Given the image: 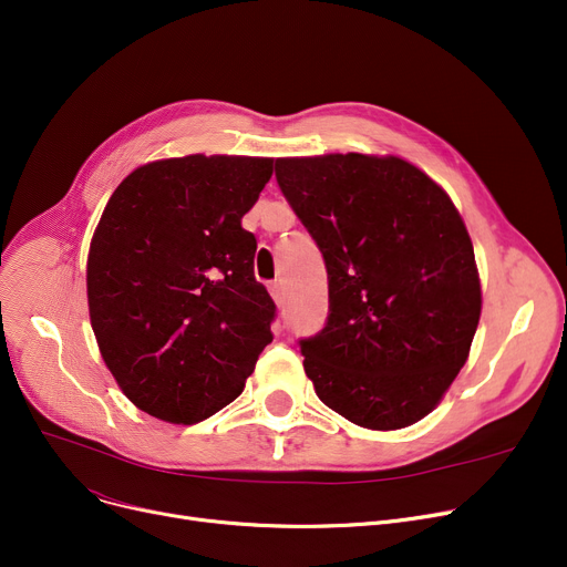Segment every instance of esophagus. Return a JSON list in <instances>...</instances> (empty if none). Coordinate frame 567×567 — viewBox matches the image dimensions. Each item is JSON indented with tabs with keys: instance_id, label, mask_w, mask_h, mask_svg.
I'll return each mask as SVG.
<instances>
[{
	"instance_id": "34e87169",
	"label": "esophagus",
	"mask_w": 567,
	"mask_h": 567,
	"mask_svg": "<svg viewBox=\"0 0 567 567\" xmlns=\"http://www.w3.org/2000/svg\"><path fill=\"white\" fill-rule=\"evenodd\" d=\"M268 291H271V296H274V301L280 306L282 301H285V287L280 285V282H274L271 287H268Z\"/></svg>"
}]
</instances>
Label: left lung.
<instances>
[{
    "mask_svg": "<svg viewBox=\"0 0 567 567\" xmlns=\"http://www.w3.org/2000/svg\"><path fill=\"white\" fill-rule=\"evenodd\" d=\"M276 176L329 271V321L301 342L317 398L365 430L423 421L464 368L483 310L457 206L393 154L278 158Z\"/></svg>",
    "mask_w": 567,
    "mask_h": 567,
    "instance_id": "obj_1",
    "label": "left lung"
}]
</instances>
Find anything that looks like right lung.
Instances as JSON below:
<instances>
[{
    "instance_id": "right-lung-1",
    "label": "right lung",
    "mask_w": 567,
    "mask_h": 567,
    "mask_svg": "<svg viewBox=\"0 0 567 567\" xmlns=\"http://www.w3.org/2000/svg\"><path fill=\"white\" fill-rule=\"evenodd\" d=\"M274 158H163L107 199L86 257L89 319L122 393L154 419L193 425L244 393L274 340L276 303L255 280L241 227Z\"/></svg>"
}]
</instances>
